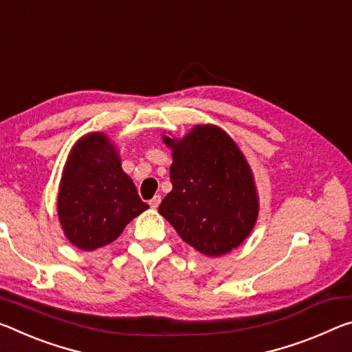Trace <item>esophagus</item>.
<instances>
[{
  "mask_svg": "<svg viewBox=\"0 0 352 352\" xmlns=\"http://www.w3.org/2000/svg\"><path fill=\"white\" fill-rule=\"evenodd\" d=\"M160 204H161V196H155L153 199L148 200V205L152 206V208H158Z\"/></svg>",
  "mask_w": 352,
  "mask_h": 352,
  "instance_id": "obj_1",
  "label": "esophagus"
}]
</instances>
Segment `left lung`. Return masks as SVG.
<instances>
[{
	"label": "left lung",
	"instance_id": "8db88e82",
	"mask_svg": "<svg viewBox=\"0 0 352 352\" xmlns=\"http://www.w3.org/2000/svg\"><path fill=\"white\" fill-rule=\"evenodd\" d=\"M172 150V191L160 205L183 241L221 256L249 236L258 217L252 169L235 141L216 125H196L185 138L163 136Z\"/></svg>",
	"mask_w": 352,
	"mask_h": 352
}]
</instances>
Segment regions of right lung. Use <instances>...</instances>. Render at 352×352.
Returning <instances> with one entry per match:
<instances>
[{
    "mask_svg": "<svg viewBox=\"0 0 352 352\" xmlns=\"http://www.w3.org/2000/svg\"><path fill=\"white\" fill-rule=\"evenodd\" d=\"M147 208L108 136L89 133L72 147L60 178L58 216L74 246L96 250L113 243Z\"/></svg>",
    "mask_w": 352,
    "mask_h": 352,
    "instance_id": "add662e5",
    "label": "right lung"
}]
</instances>
